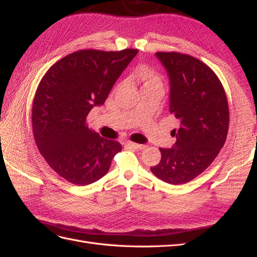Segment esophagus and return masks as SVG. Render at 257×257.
<instances>
[{
	"label": "esophagus",
	"instance_id": "34e87169",
	"mask_svg": "<svg viewBox=\"0 0 257 257\" xmlns=\"http://www.w3.org/2000/svg\"><path fill=\"white\" fill-rule=\"evenodd\" d=\"M125 146H126L127 148H134V149H141V150L145 149V148L147 147L146 145L136 144V143H133V142H127V143L125 144Z\"/></svg>",
	"mask_w": 257,
	"mask_h": 257
}]
</instances>
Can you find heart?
I'll return each instance as SVG.
<instances>
[{
	"mask_svg": "<svg viewBox=\"0 0 257 257\" xmlns=\"http://www.w3.org/2000/svg\"><path fill=\"white\" fill-rule=\"evenodd\" d=\"M139 78L143 81L144 87H151V85L155 84H162L160 76L149 68L143 69L141 74H139Z\"/></svg>",
	"mask_w": 257,
	"mask_h": 257,
	"instance_id": "b5f03b06",
	"label": "heart"
}]
</instances>
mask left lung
I'll use <instances>...</instances> for the list:
<instances>
[{
    "label": "left lung",
    "instance_id": "left-lung-1",
    "mask_svg": "<svg viewBox=\"0 0 257 257\" xmlns=\"http://www.w3.org/2000/svg\"><path fill=\"white\" fill-rule=\"evenodd\" d=\"M170 81L169 112L180 121L173 130L176 144L161 151L152 174L169 184L186 183L209 167L227 137L229 109L226 93L204 62L180 52H157Z\"/></svg>",
    "mask_w": 257,
    "mask_h": 257
}]
</instances>
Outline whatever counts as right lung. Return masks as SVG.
<instances>
[{
    "label": "right lung",
    "mask_w": 257,
    "mask_h": 257,
    "mask_svg": "<svg viewBox=\"0 0 257 257\" xmlns=\"http://www.w3.org/2000/svg\"><path fill=\"white\" fill-rule=\"evenodd\" d=\"M137 49H82L56 62L42 78L32 105L36 146L48 165L75 185L104 177L120 143L87 125L94 106L103 105Z\"/></svg>",
    "instance_id": "right-lung-1"
}]
</instances>
